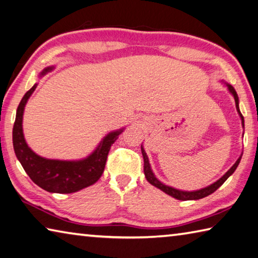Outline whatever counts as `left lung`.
<instances>
[{
    "label": "left lung",
    "instance_id": "8db88e82",
    "mask_svg": "<svg viewBox=\"0 0 258 258\" xmlns=\"http://www.w3.org/2000/svg\"><path fill=\"white\" fill-rule=\"evenodd\" d=\"M224 84H226V87L228 88L229 92L231 93V95L233 96V98H235V102H236V108H237V111L238 114H239L240 116V119H241V125L242 127L245 126V124H243V116L241 115L240 113V109H239V98H238V95L237 92L235 90V88H233L231 84H229L227 82H223ZM141 151H142V156H143V159H144V175H145V178H147V180L150 182V184L153 185L154 187H157V188L161 189L162 191H165L166 194L170 195L171 198H174L176 200H180V201H191V200H200V199H203V198H207V196L211 195L212 193H214L215 190H217L220 186H221L224 181H226L229 177H230L233 172H235V170L237 169L238 165H239V162L241 160V157H242V153L240 154V157L238 158V160L235 162V165H233L230 169H229L226 174H224L220 179H218L217 181H214L213 184H211L207 187H204V188H201V189H198V190H180V189H177V188H174V187L171 186H168V185H165L163 182H161L160 180L158 179V178L156 177V175L153 174V171L151 169V165H150L149 162V158L147 156V153H145V150L143 149V147L141 145Z\"/></svg>",
    "mask_w": 258,
    "mask_h": 258
}]
</instances>
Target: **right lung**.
<instances>
[{
	"label": "right lung",
	"instance_id": "add662e5",
	"mask_svg": "<svg viewBox=\"0 0 258 258\" xmlns=\"http://www.w3.org/2000/svg\"><path fill=\"white\" fill-rule=\"evenodd\" d=\"M53 70L54 67L44 69L40 72L39 78ZM36 88L37 83L34 84L29 91L26 92L17 109L12 140L18 160L20 161L31 180L49 193H76L78 190L93 185L104 172L110 147L118 139V135L123 132L124 128L113 131L107 134L92 153L80 160H57V159L40 157L28 147L22 130L23 111L28 99Z\"/></svg>",
	"mask_w": 258,
	"mask_h": 258
}]
</instances>
